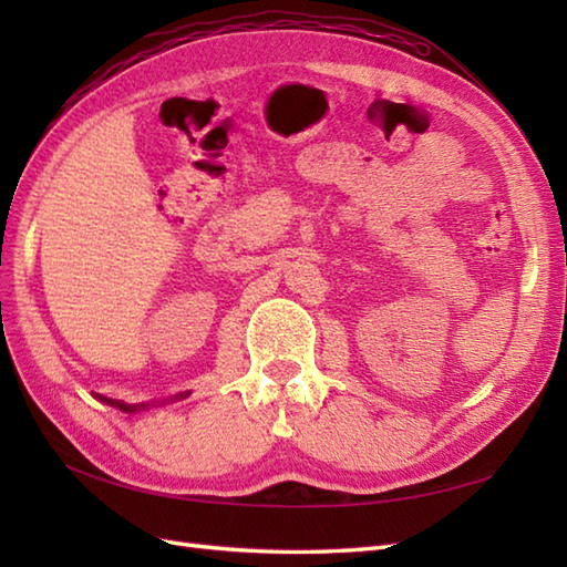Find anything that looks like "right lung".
<instances>
[{"label":"right lung","mask_w":567,"mask_h":567,"mask_svg":"<svg viewBox=\"0 0 567 567\" xmlns=\"http://www.w3.org/2000/svg\"><path fill=\"white\" fill-rule=\"evenodd\" d=\"M187 396V394H185ZM102 402H106V404H112V406H118L122 409V412H136V409H141V406H148V404H124V402H114V400H106V396H102Z\"/></svg>","instance_id":"right-lung-1"}]
</instances>
